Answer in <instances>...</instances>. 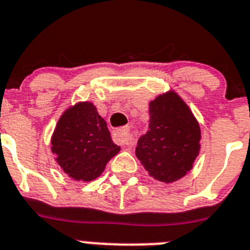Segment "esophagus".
Returning a JSON list of instances; mask_svg holds the SVG:
<instances>
[{
  "label": "esophagus",
  "instance_id": "34e87169",
  "mask_svg": "<svg viewBox=\"0 0 250 250\" xmlns=\"http://www.w3.org/2000/svg\"><path fill=\"white\" fill-rule=\"evenodd\" d=\"M113 140L122 146H131L133 144V137H132L131 132L125 127L113 131Z\"/></svg>",
  "mask_w": 250,
  "mask_h": 250
}]
</instances>
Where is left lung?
<instances>
[{
  "label": "left lung",
  "mask_w": 250,
  "mask_h": 250,
  "mask_svg": "<svg viewBox=\"0 0 250 250\" xmlns=\"http://www.w3.org/2000/svg\"><path fill=\"white\" fill-rule=\"evenodd\" d=\"M148 113V131L138 140L136 156L154 179L177 182L192 169L200 154V125L173 90L151 100Z\"/></svg>",
  "instance_id": "1"
}]
</instances>
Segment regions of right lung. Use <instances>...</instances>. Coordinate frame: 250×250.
Here are the masks:
<instances>
[{
	"mask_svg": "<svg viewBox=\"0 0 250 250\" xmlns=\"http://www.w3.org/2000/svg\"><path fill=\"white\" fill-rule=\"evenodd\" d=\"M52 152L62 170L77 182H91L121 147L113 142L106 122L90 102L67 108L52 135Z\"/></svg>",
	"mask_w": 250,
	"mask_h": 250,
	"instance_id": "obj_1",
	"label": "right lung"
}]
</instances>
